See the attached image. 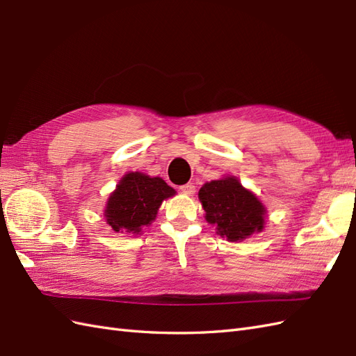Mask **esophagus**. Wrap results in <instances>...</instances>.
I'll use <instances>...</instances> for the list:
<instances>
[{"instance_id": "34e87169", "label": "esophagus", "mask_w": 356, "mask_h": 356, "mask_svg": "<svg viewBox=\"0 0 356 356\" xmlns=\"http://www.w3.org/2000/svg\"><path fill=\"white\" fill-rule=\"evenodd\" d=\"M180 191L184 192V194H186V195H192V194H195V185H194V184L181 185V186H180Z\"/></svg>"}]
</instances>
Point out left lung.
<instances>
[{"instance_id": "8db88e82", "label": "left lung", "mask_w": 356, "mask_h": 356, "mask_svg": "<svg viewBox=\"0 0 356 356\" xmlns=\"http://www.w3.org/2000/svg\"><path fill=\"white\" fill-rule=\"evenodd\" d=\"M198 198L206 211V220L216 227L222 238L241 241L264 229L266 207L236 177L207 181L201 186Z\"/></svg>"}]
</instances>
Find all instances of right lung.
Listing matches in <instances>:
<instances>
[{
    "label": "right lung",
    "mask_w": 356,
    "mask_h": 356,
    "mask_svg": "<svg viewBox=\"0 0 356 356\" xmlns=\"http://www.w3.org/2000/svg\"><path fill=\"white\" fill-rule=\"evenodd\" d=\"M175 194L176 191L161 177L127 172L108 197L106 222L120 234H140L141 228L155 220L161 202Z\"/></svg>",
    "instance_id": "obj_1"
}]
</instances>
